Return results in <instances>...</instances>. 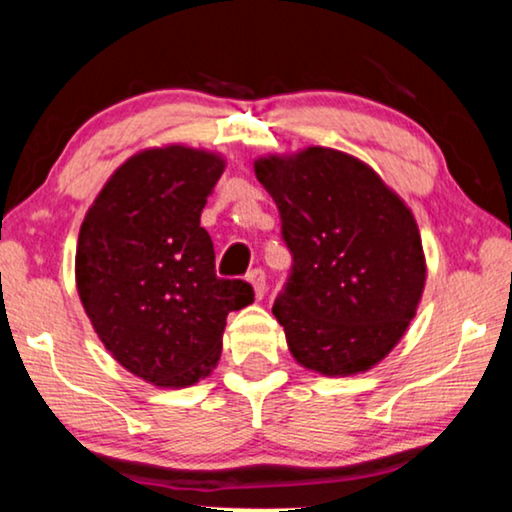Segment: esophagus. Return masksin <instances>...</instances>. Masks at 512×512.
<instances>
[{"label":"esophagus","mask_w":512,"mask_h":512,"mask_svg":"<svg viewBox=\"0 0 512 512\" xmlns=\"http://www.w3.org/2000/svg\"><path fill=\"white\" fill-rule=\"evenodd\" d=\"M247 282L254 286V293H256V298L261 300L263 296H265V272L263 270H251L249 275H247Z\"/></svg>","instance_id":"34e87169"}]
</instances>
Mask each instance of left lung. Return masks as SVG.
I'll use <instances>...</instances> for the list:
<instances>
[{"instance_id":"left-lung-1","label":"left lung","mask_w":512,"mask_h":512,"mask_svg":"<svg viewBox=\"0 0 512 512\" xmlns=\"http://www.w3.org/2000/svg\"><path fill=\"white\" fill-rule=\"evenodd\" d=\"M272 195L291 275L272 314L300 366L356 375L408 331L426 282L422 237L405 202L359 158L310 146L254 163Z\"/></svg>"}]
</instances>
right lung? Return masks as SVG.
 I'll return each mask as SVG.
<instances>
[{
  "label": "right lung",
  "mask_w": 512,
  "mask_h": 512,
  "mask_svg": "<svg viewBox=\"0 0 512 512\" xmlns=\"http://www.w3.org/2000/svg\"><path fill=\"white\" fill-rule=\"evenodd\" d=\"M221 156L172 144L118 167L81 223L76 289L104 347L156 387H191L221 356L228 312L254 300L221 279L200 214Z\"/></svg>",
  "instance_id": "1"
}]
</instances>
